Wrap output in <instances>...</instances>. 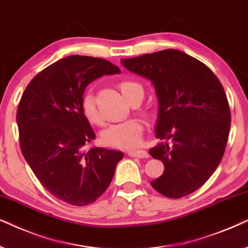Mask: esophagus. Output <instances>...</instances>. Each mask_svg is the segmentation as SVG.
Here are the masks:
<instances>
[{
	"mask_svg": "<svg viewBox=\"0 0 248 248\" xmlns=\"http://www.w3.org/2000/svg\"><path fill=\"white\" fill-rule=\"evenodd\" d=\"M127 154L131 157H140V158H147L150 154L144 150H136V151H128Z\"/></svg>",
	"mask_w": 248,
	"mask_h": 248,
	"instance_id": "34e87169",
	"label": "esophagus"
}]
</instances>
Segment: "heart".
Returning <instances> with one entry per match:
<instances>
[{
	"instance_id": "heart-1",
	"label": "heart",
	"mask_w": 248,
	"mask_h": 248,
	"mask_svg": "<svg viewBox=\"0 0 248 248\" xmlns=\"http://www.w3.org/2000/svg\"><path fill=\"white\" fill-rule=\"evenodd\" d=\"M121 93L128 101L131 102L134 98L140 97L143 100L144 92L140 85L137 82L124 80L119 84ZM81 112L90 124H98L101 122L98 115L95 96L91 91L86 92L81 97ZM102 140L105 145L117 148H131L140 145L143 137V126L137 119H128V120L115 122L108 126L102 133Z\"/></svg>"
}]
</instances>
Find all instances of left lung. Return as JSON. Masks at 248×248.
Returning a JSON list of instances; mask_svg holds the SVG:
<instances>
[{
  "instance_id": "8db88e82",
  "label": "left lung",
  "mask_w": 248,
  "mask_h": 248,
  "mask_svg": "<svg viewBox=\"0 0 248 248\" xmlns=\"http://www.w3.org/2000/svg\"><path fill=\"white\" fill-rule=\"evenodd\" d=\"M127 70L148 79L158 101L155 136L150 150L164 172L152 187L179 199L202 187L222 160L230 130V108L217 76L185 52L168 48L124 59Z\"/></svg>"
}]
</instances>
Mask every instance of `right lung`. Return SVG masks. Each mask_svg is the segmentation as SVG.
<instances>
[{"label":"right lung","instance_id":"obj_1","mask_svg":"<svg viewBox=\"0 0 248 248\" xmlns=\"http://www.w3.org/2000/svg\"><path fill=\"white\" fill-rule=\"evenodd\" d=\"M120 74L104 59L71 57L48 65L22 94L16 124L22 155L46 190L71 205L84 206L107 190L120 151L84 146L95 133L81 112L85 88L103 75Z\"/></svg>","mask_w":248,"mask_h":248}]
</instances>
